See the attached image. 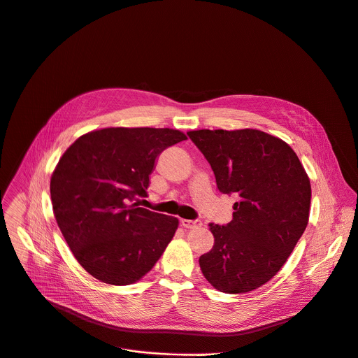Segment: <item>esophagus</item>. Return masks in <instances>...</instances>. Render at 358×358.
<instances>
[{
	"instance_id": "obj_1",
	"label": "esophagus",
	"mask_w": 358,
	"mask_h": 358,
	"mask_svg": "<svg viewBox=\"0 0 358 358\" xmlns=\"http://www.w3.org/2000/svg\"><path fill=\"white\" fill-rule=\"evenodd\" d=\"M181 224L185 229H195V227H199L202 224V222L201 220H191V219H181Z\"/></svg>"
}]
</instances>
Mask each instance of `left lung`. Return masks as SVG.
<instances>
[{
  "instance_id": "obj_1",
  "label": "left lung",
  "mask_w": 358,
  "mask_h": 358,
  "mask_svg": "<svg viewBox=\"0 0 358 358\" xmlns=\"http://www.w3.org/2000/svg\"><path fill=\"white\" fill-rule=\"evenodd\" d=\"M216 185L234 194L233 219L209 223L213 248L199 257L206 281L224 294H246L285 264L309 220L310 181L288 143L257 129L189 131Z\"/></svg>"
}]
</instances>
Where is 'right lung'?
I'll use <instances>...</instances> for the list:
<instances>
[{
    "label": "right lung",
    "instance_id": "add662e5",
    "mask_svg": "<svg viewBox=\"0 0 358 358\" xmlns=\"http://www.w3.org/2000/svg\"><path fill=\"white\" fill-rule=\"evenodd\" d=\"M187 141L170 128H103L80 136L50 178L56 222L73 256L94 278L131 285L157 263L178 219L141 208L156 157Z\"/></svg>",
    "mask_w": 358,
    "mask_h": 358
}]
</instances>
